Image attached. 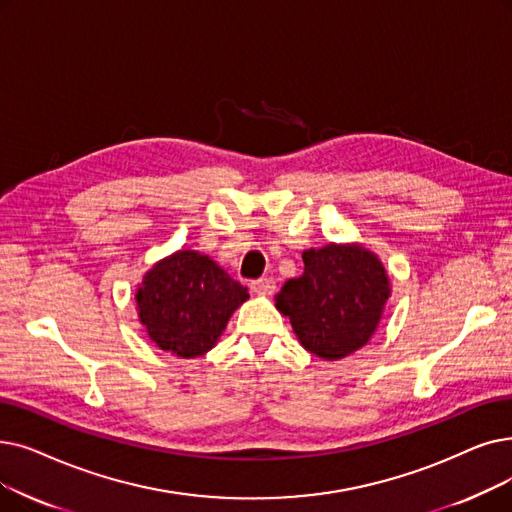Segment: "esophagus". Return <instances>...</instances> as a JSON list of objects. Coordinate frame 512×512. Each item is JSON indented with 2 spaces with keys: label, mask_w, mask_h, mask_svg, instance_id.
<instances>
[{
  "label": "esophagus",
  "mask_w": 512,
  "mask_h": 512,
  "mask_svg": "<svg viewBox=\"0 0 512 512\" xmlns=\"http://www.w3.org/2000/svg\"><path fill=\"white\" fill-rule=\"evenodd\" d=\"M274 288H276V282L272 276H263V278L251 282V291L261 297H270L274 293Z\"/></svg>",
  "instance_id": "obj_1"
}]
</instances>
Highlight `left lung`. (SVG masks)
<instances>
[{
  "label": "left lung",
  "mask_w": 512,
  "mask_h": 512,
  "mask_svg": "<svg viewBox=\"0 0 512 512\" xmlns=\"http://www.w3.org/2000/svg\"><path fill=\"white\" fill-rule=\"evenodd\" d=\"M305 270L276 295L295 337L326 362L368 345L383 318L391 282L383 261L362 242H328L303 251Z\"/></svg>",
  "instance_id": "8db88e82"
}]
</instances>
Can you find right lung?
Instances as JSON below:
<instances>
[{
    "instance_id": "add662e5",
    "label": "right lung",
    "mask_w": 512,
    "mask_h": 512,
    "mask_svg": "<svg viewBox=\"0 0 512 512\" xmlns=\"http://www.w3.org/2000/svg\"><path fill=\"white\" fill-rule=\"evenodd\" d=\"M249 288L209 255L180 249L159 259L136 288V311L159 349L192 360L211 351Z\"/></svg>"
}]
</instances>
